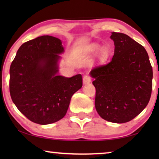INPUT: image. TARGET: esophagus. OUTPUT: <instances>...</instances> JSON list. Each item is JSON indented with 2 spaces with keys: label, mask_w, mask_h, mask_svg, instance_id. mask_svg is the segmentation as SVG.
<instances>
[{
  "label": "esophagus",
  "mask_w": 159,
  "mask_h": 159,
  "mask_svg": "<svg viewBox=\"0 0 159 159\" xmlns=\"http://www.w3.org/2000/svg\"><path fill=\"white\" fill-rule=\"evenodd\" d=\"M83 84H85V85L90 83L91 82V78H90V76H88V75H85V76H83Z\"/></svg>",
  "instance_id": "1"
}]
</instances>
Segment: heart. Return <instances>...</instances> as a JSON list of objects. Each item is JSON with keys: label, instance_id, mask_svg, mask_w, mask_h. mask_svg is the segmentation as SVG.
<instances>
[{"label": "heart", "instance_id": "heart-1", "mask_svg": "<svg viewBox=\"0 0 159 159\" xmlns=\"http://www.w3.org/2000/svg\"><path fill=\"white\" fill-rule=\"evenodd\" d=\"M100 49H101L100 46H99V45H95L92 48V51L94 53H98V52H99Z\"/></svg>", "mask_w": 159, "mask_h": 159}]
</instances>
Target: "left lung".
Wrapping results in <instances>:
<instances>
[{
  "instance_id": "left-lung-1",
  "label": "left lung",
  "mask_w": 159,
  "mask_h": 159,
  "mask_svg": "<svg viewBox=\"0 0 159 159\" xmlns=\"http://www.w3.org/2000/svg\"><path fill=\"white\" fill-rule=\"evenodd\" d=\"M114 55L90 71L95 79V109L107 121L126 123L143 111L150 99L153 71L145 48L128 35L112 32Z\"/></svg>"
}]
</instances>
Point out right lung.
<instances>
[{"label":"right lung","mask_w":159,"mask_h":159,"mask_svg":"<svg viewBox=\"0 0 159 159\" xmlns=\"http://www.w3.org/2000/svg\"><path fill=\"white\" fill-rule=\"evenodd\" d=\"M61 41L43 36L21 45L10 65V93L13 103L32 122L58 121L66 115L72 95L83 85L82 76L58 75Z\"/></svg>","instance_id":"obj_1"}]
</instances>
